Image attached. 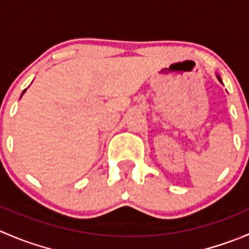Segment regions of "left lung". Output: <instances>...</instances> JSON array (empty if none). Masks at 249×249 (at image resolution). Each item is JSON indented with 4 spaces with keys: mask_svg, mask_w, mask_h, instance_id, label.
<instances>
[{
    "mask_svg": "<svg viewBox=\"0 0 249 249\" xmlns=\"http://www.w3.org/2000/svg\"><path fill=\"white\" fill-rule=\"evenodd\" d=\"M215 76H217V78H218V80H219V82H220V83H222V84H223V82H222V78H220V77H219V74H218V73H217V74H215Z\"/></svg>",
    "mask_w": 249,
    "mask_h": 249,
    "instance_id": "8db88e82",
    "label": "left lung"
}]
</instances>
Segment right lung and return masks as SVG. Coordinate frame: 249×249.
Here are the masks:
<instances>
[{"mask_svg": "<svg viewBox=\"0 0 249 249\" xmlns=\"http://www.w3.org/2000/svg\"><path fill=\"white\" fill-rule=\"evenodd\" d=\"M25 91H26V89H25V90H24V91H22V94H21V96H22V95H24V92H25ZM21 96H20V97H21Z\"/></svg>", "mask_w": 249, "mask_h": 249, "instance_id": "add662e5", "label": "right lung"}]
</instances>
